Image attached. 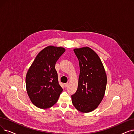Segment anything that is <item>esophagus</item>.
Here are the masks:
<instances>
[{
    "label": "esophagus",
    "mask_w": 134,
    "mask_h": 134,
    "mask_svg": "<svg viewBox=\"0 0 134 134\" xmlns=\"http://www.w3.org/2000/svg\"><path fill=\"white\" fill-rule=\"evenodd\" d=\"M68 85V83H67L64 84V86H65V87H67Z\"/></svg>",
    "instance_id": "1"
}]
</instances>
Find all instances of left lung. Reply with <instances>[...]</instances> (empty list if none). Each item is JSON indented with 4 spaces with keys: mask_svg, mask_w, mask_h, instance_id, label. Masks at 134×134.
Instances as JSON below:
<instances>
[{
    "mask_svg": "<svg viewBox=\"0 0 134 134\" xmlns=\"http://www.w3.org/2000/svg\"><path fill=\"white\" fill-rule=\"evenodd\" d=\"M79 60L80 74L77 91L71 96L73 106L79 111L88 113L95 109L105 93L107 75L95 52L89 47L74 49Z\"/></svg>",
    "mask_w": 134,
    "mask_h": 134,
    "instance_id": "1",
    "label": "left lung"
}]
</instances>
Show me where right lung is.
I'll return each mask as SVG.
<instances>
[{"instance_id":"right-lung-1","label":"right lung","mask_w":134,"mask_h":134,"mask_svg":"<svg viewBox=\"0 0 134 134\" xmlns=\"http://www.w3.org/2000/svg\"><path fill=\"white\" fill-rule=\"evenodd\" d=\"M65 51L62 47L47 46L37 55L28 70L27 94L33 104L39 108L54 106L63 91L59 83L55 64Z\"/></svg>"}]
</instances>
